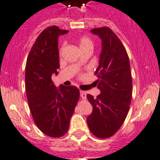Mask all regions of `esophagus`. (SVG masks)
<instances>
[{"label": "esophagus", "instance_id": "1", "mask_svg": "<svg viewBox=\"0 0 160 160\" xmlns=\"http://www.w3.org/2000/svg\"><path fill=\"white\" fill-rule=\"evenodd\" d=\"M80 96H81V97H82V99H86V92L81 90Z\"/></svg>", "mask_w": 160, "mask_h": 160}]
</instances>
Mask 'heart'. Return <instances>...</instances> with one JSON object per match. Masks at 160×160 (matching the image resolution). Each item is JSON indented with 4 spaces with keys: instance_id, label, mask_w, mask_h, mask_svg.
Wrapping results in <instances>:
<instances>
[{
    "instance_id": "heart-1",
    "label": "heart",
    "mask_w": 160,
    "mask_h": 160,
    "mask_svg": "<svg viewBox=\"0 0 160 160\" xmlns=\"http://www.w3.org/2000/svg\"><path fill=\"white\" fill-rule=\"evenodd\" d=\"M78 43L81 50H83L87 48H92L93 47V41L88 36H82L78 39ZM64 49V46L61 48V52H62Z\"/></svg>"
}]
</instances>
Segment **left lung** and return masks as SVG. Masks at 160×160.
<instances>
[{
    "mask_svg": "<svg viewBox=\"0 0 160 160\" xmlns=\"http://www.w3.org/2000/svg\"><path fill=\"white\" fill-rule=\"evenodd\" d=\"M102 39V51L95 82L101 93L87 98L92 113L87 118L90 132L99 138H107L124 124L132 97V77L128 55L121 41L109 27L91 30Z\"/></svg>",
    "mask_w": 160,
    "mask_h": 160,
    "instance_id": "1",
    "label": "left lung"
}]
</instances>
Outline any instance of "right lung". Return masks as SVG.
<instances>
[{
	"label": "right lung",
	"mask_w": 160,
	"mask_h": 160,
	"mask_svg": "<svg viewBox=\"0 0 160 160\" xmlns=\"http://www.w3.org/2000/svg\"><path fill=\"white\" fill-rule=\"evenodd\" d=\"M58 26H49L36 39L26 65V91L30 112L38 128L52 138L64 135L79 99L74 85L57 88L51 79L60 68L58 36L68 32Z\"/></svg>",
	"instance_id": "right-lung-1"
}]
</instances>
